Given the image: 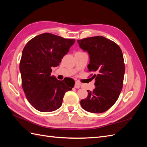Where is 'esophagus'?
Segmentation results:
<instances>
[{
	"label": "esophagus",
	"mask_w": 147,
	"mask_h": 147,
	"mask_svg": "<svg viewBox=\"0 0 147 147\" xmlns=\"http://www.w3.org/2000/svg\"><path fill=\"white\" fill-rule=\"evenodd\" d=\"M74 87L75 88H77V89H78V88H80V84L79 83H75V86H74Z\"/></svg>",
	"instance_id": "1"
}]
</instances>
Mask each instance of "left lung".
I'll return each instance as SVG.
<instances>
[{
    "label": "left lung",
    "instance_id": "1",
    "mask_svg": "<svg viewBox=\"0 0 147 147\" xmlns=\"http://www.w3.org/2000/svg\"><path fill=\"white\" fill-rule=\"evenodd\" d=\"M80 47L88 52L90 72H96L95 88L88 92L86 99L80 101L87 112L103 113L113 106L118 99L125 72L123 53L116 43L102 36L77 40Z\"/></svg>",
    "mask_w": 147,
    "mask_h": 147
}]
</instances>
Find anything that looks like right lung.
Returning <instances> with one entry per match:
<instances>
[{
  "label": "right lung",
  "mask_w": 147,
  "mask_h": 147,
  "mask_svg": "<svg viewBox=\"0 0 147 147\" xmlns=\"http://www.w3.org/2000/svg\"><path fill=\"white\" fill-rule=\"evenodd\" d=\"M75 42L44 33L30 40L24 47L20 63L22 88L29 103L40 112L58 109L65 93L74 86L51 76V67L59 65Z\"/></svg>",
  "instance_id": "1"
}]
</instances>
